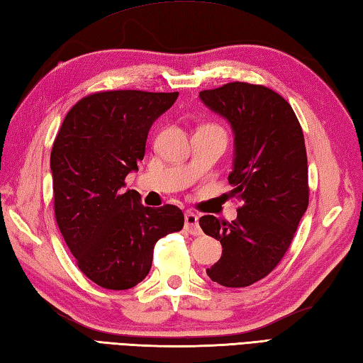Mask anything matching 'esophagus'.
Listing matches in <instances>:
<instances>
[{
  "instance_id": "34e87169",
  "label": "esophagus",
  "mask_w": 363,
  "mask_h": 363,
  "mask_svg": "<svg viewBox=\"0 0 363 363\" xmlns=\"http://www.w3.org/2000/svg\"><path fill=\"white\" fill-rule=\"evenodd\" d=\"M198 214H195V212H191V211H189L187 214H186V230L190 233V234H194V236H200L201 234V228H200V225H198Z\"/></svg>"
}]
</instances>
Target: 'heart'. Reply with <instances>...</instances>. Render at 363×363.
<instances>
[{
  "instance_id": "obj_1",
  "label": "heart",
  "mask_w": 363,
  "mask_h": 363,
  "mask_svg": "<svg viewBox=\"0 0 363 363\" xmlns=\"http://www.w3.org/2000/svg\"><path fill=\"white\" fill-rule=\"evenodd\" d=\"M214 127H217V125H214ZM218 129H220V127H218Z\"/></svg>"
}]
</instances>
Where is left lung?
I'll return each instance as SVG.
<instances>
[{"instance_id":"obj_1","label":"left lung","mask_w":363,"mask_h":363,"mask_svg":"<svg viewBox=\"0 0 363 363\" xmlns=\"http://www.w3.org/2000/svg\"><path fill=\"white\" fill-rule=\"evenodd\" d=\"M201 101L230 121L236 141L230 195L240 201L233 222L200 218L220 240L222 258L208 269L212 281L245 288L264 279L285 257L308 206V163L294 110L279 92L231 82L200 92Z\"/></svg>"}]
</instances>
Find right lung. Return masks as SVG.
<instances>
[{
	"label": "right lung",
	"instance_id": "right-lung-1",
	"mask_svg": "<svg viewBox=\"0 0 363 363\" xmlns=\"http://www.w3.org/2000/svg\"><path fill=\"white\" fill-rule=\"evenodd\" d=\"M179 92L99 91L69 110L50 155L58 228L80 271L105 289L145 279L157 240L184 226L173 204L154 209L125 176L145 157L147 132Z\"/></svg>",
	"mask_w": 363,
	"mask_h": 363
}]
</instances>
